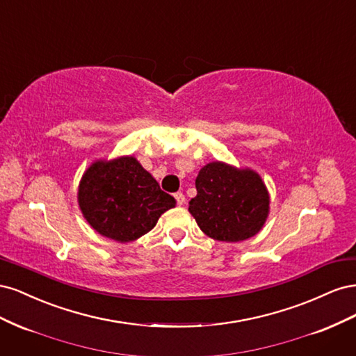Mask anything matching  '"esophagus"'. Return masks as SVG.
Segmentation results:
<instances>
[{"label":"esophagus","instance_id":"1","mask_svg":"<svg viewBox=\"0 0 356 356\" xmlns=\"http://www.w3.org/2000/svg\"><path fill=\"white\" fill-rule=\"evenodd\" d=\"M175 199H177V203L179 204V207H181V204H184V203H186V196H184V195H182V193H181V191L175 193Z\"/></svg>","mask_w":356,"mask_h":356}]
</instances>
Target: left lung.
<instances>
[{
  "label": "left lung",
  "mask_w": 356,
  "mask_h": 356,
  "mask_svg": "<svg viewBox=\"0 0 356 356\" xmlns=\"http://www.w3.org/2000/svg\"><path fill=\"white\" fill-rule=\"evenodd\" d=\"M196 190L188 211L200 230L213 241L250 239L263 229L270 212L264 181L250 168L211 161L199 170Z\"/></svg>",
  "instance_id": "8db88e82"
}]
</instances>
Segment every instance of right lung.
Wrapping results in <instances>:
<instances>
[{
	"label": "right lung",
	"mask_w": 356,
	"mask_h": 356,
	"mask_svg": "<svg viewBox=\"0 0 356 356\" xmlns=\"http://www.w3.org/2000/svg\"><path fill=\"white\" fill-rule=\"evenodd\" d=\"M77 200L90 227L120 243L141 238L177 204L134 156L95 160L80 179Z\"/></svg>",
	"instance_id": "1"
}]
</instances>
